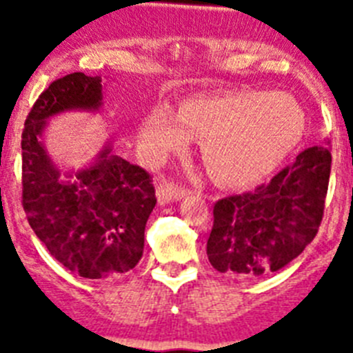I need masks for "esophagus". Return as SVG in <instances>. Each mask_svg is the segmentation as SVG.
<instances>
[{"instance_id":"esophagus-1","label":"esophagus","mask_w":353,"mask_h":353,"mask_svg":"<svg viewBox=\"0 0 353 353\" xmlns=\"http://www.w3.org/2000/svg\"><path fill=\"white\" fill-rule=\"evenodd\" d=\"M183 196H187V189L182 185H176L173 182H162L157 187L159 203H170V201H179Z\"/></svg>"}]
</instances>
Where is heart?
<instances>
[{
  "label": "heart",
  "instance_id": "1",
  "mask_svg": "<svg viewBox=\"0 0 353 353\" xmlns=\"http://www.w3.org/2000/svg\"><path fill=\"white\" fill-rule=\"evenodd\" d=\"M301 104L281 92L236 90L191 97L179 113L157 105L143 118L139 143L148 157L180 152L189 139H203L201 155L212 179L245 187L272 173L304 136Z\"/></svg>",
  "mask_w": 353,
  "mask_h": 353
}]
</instances>
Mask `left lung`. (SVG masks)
Instances as JSON below:
<instances>
[{
    "label": "left lung",
    "mask_w": 353,
    "mask_h": 353,
    "mask_svg": "<svg viewBox=\"0 0 353 353\" xmlns=\"http://www.w3.org/2000/svg\"><path fill=\"white\" fill-rule=\"evenodd\" d=\"M329 141L305 148L256 191L219 199L207 242L212 267L240 279L281 270L318 233L330 176Z\"/></svg>",
    "instance_id": "obj_1"
}]
</instances>
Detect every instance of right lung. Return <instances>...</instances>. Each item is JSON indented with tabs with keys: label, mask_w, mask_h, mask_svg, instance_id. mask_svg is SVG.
I'll use <instances>...</instances> for the list:
<instances>
[{
	"label": "right lung",
	"mask_w": 353,
	"mask_h": 353,
	"mask_svg": "<svg viewBox=\"0 0 353 353\" xmlns=\"http://www.w3.org/2000/svg\"><path fill=\"white\" fill-rule=\"evenodd\" d=\"M101 108L99 76L74 72L52 81L31 108L21 143L28 223L52 258L86 279L120 276L138 265L157 203L150 174L114 154L109 141L83 170L63 173L49 157L42 136L52 117Z\"/></svg>",
	"instance_id": "add662e5"
}]
</instances>
